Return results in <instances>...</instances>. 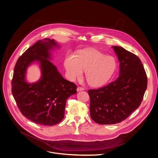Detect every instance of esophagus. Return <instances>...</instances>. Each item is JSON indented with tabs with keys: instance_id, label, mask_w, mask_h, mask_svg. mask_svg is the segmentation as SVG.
<instances>
[{
	"instance_id": "34e87169",
	"label": "esophagus",
	"mask_w": 158,
	"mask_h": 158,
	"mask_svg": "<svg viewBox=\"0 0 158 158\" xmlns=\"http://www.w3.org/2000/svg\"><path fill=\"white\" fill-rule=\"evenodd\" d=\"M82 90H84V88L81 87H78L77 88V91H82Z\"/></svg>"
}]
</instances>
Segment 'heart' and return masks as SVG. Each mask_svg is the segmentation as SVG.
Instances as JSON below:
<instances>
[{"label":"heart","instance_id":"obj_1","mask_svg":"<svg viewBox=\"0 0 158 158\" xmlns=\"http://www.w3.org/2000/svg\"><path fill=\"white\" fill-rule=\"evenodd\" d=\"M65 67L71 81L81 77L85 71L88 84L93 87H101L113 77L117 67L115 59L94 49L79 52L76 57L67 56Z\"/></svg>","mask_w":158,"mask_h":158}]
</instances>
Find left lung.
<instances>
[{
  "mask_svg": "<svg viewBox=\"0 0 158 158\" xmlns=\"http://www.w3.org/2000/svg\"><path fill=\"white\" fill-rule=\"evenodd\" d=\"M120 62L119 76L106 86L88 91L90 116L102 125L126 119L140 105L147 77L140 59L123 47H112Z\"/></svg>",
  "mask_w": 158,
  "mask_h": 158,
  "instance_id": "8db88e82",
  "label": "left lung"
}]
</instances>
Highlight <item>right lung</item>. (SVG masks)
<instances>
[{
  "label": "right lung",
  "instance_id": "1",
  "mask_svg": "<svg viewBox=\"0 0 158 158\" xmlns=\"http://www.w3.org/2000/svg\"><path fill=\"white\" fill-rule=\"evenodd\" d=\"M58 47L53 39L39 40L18 59L11 82V91L23 116L33 123L54 125L64 118L67 99L77 93V86L65 79L48 60L50 51ZM35 61L40 62L42 76L34 84L25 81L27 67Z\"/></svg>",
  "mask_w": 158,
  "mask_h": 158
}]
</instances>
